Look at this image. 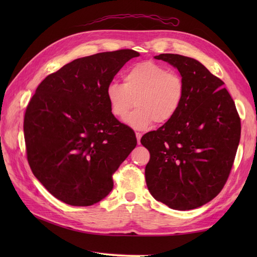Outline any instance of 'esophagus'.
<instances>
[{
	"label": "esophagus",
	"mask_w": 257,
	"mask_h": 257,
	"mask_svg": "<svg viewBox=\"0 0 257 257\" xmlns=\"http://www.w3.org/2000/svg\"><path fill=\"white\" fill-rule=\"evenodd\" d=\"M142 133H136V138H137V143L138 145H141V139H142Z\"/></svg>",
	"instance_id": "obj_1"
}]
</instances>
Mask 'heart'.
<instances>
[{
    "label": "heart",
    "instance_id": "obj_1",
    "mask_svg": "<svg viewBox=\"0 0 257 257\" xmlns=\"http://www.w3.org/2000/svg\"><path fill=\"white\" fill-rule=\"evenodd\" d=\"M123 84H108L106 97L111 113L122 119L135 100L136 109L124 123L134 130H146L153 121L169 122L177 114L184 96L182 77L152 61H145L130 67L123 76Z\"/></svg>",
    "mask_w": 257,
    "mask_h": 257
}]
</instances>
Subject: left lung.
<instances>
[{
    "label": "left lung",
    "instance_id": "1",
    "mask_svg": "<svg viewBox=\"0 0 257 257\" xmlns=\"http://www.w3.org/2000/svg\"><path fill=\"white\" fill-rule=\"evenodd\" d=\"M154 59L178 69L184 82L180 109L169 122L142 137L150 152L148 190L175 210H192L221 192L240 141V118L224 82L199 61L174 53Z\"/></svg>",
    "mask_w": 257,
    "mask_h": 257
}]
</instances>
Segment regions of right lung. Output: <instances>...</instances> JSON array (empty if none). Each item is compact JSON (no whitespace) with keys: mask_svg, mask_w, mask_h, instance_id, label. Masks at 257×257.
Returning <instances> with one entry per match:
<instances>
[{"mask_svg":"<svg viewBox=\"0 0 257 257\" xmlns=\"http://www.w3.org/2000/svg\"><path fill=\"white\" fill-rule=\"evenodd\" d=\"M139 53L123 49L69 62L38 85L23 122L28 162L47 191L71 206H91L113 188L112 174L137 145L114 118L106 90Z\"/></svg>","mask_w":257,"mask_h":257,"instance_id":"add662e5","label":"right lung"}]
</instances>
